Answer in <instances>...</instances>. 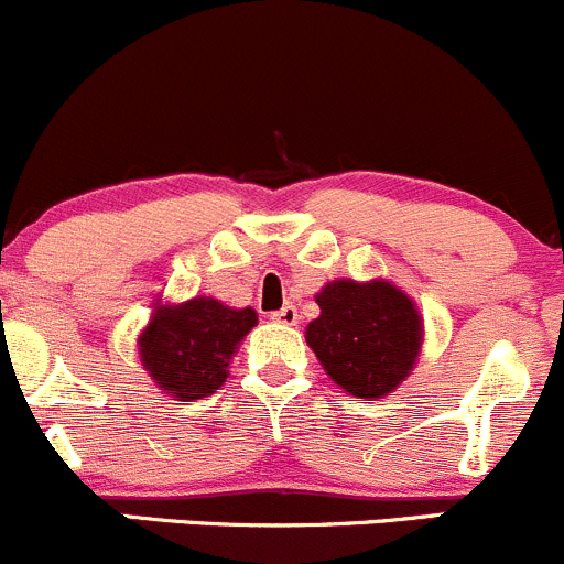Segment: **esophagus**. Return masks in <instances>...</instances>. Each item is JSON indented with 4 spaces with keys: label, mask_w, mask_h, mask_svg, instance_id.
Masks as SVG:
<instances>
[{
    "label": "esophagus",
    "mask_w": 564,
    "mask_h": 564,
    "mask_svg": "<svg viewBox=\"0 0 564 564\" xmlns=\"http://www.w3.org/2000/svg\"><path fill=\"white\" fill-rule=\"evenodd\" d=\"M272 319L281 322V325H294V322H297V308H294V305H283L281 311L272 314Z\"/></svg>",
    "instance_id": "esophagus-1"
}]
</instances>
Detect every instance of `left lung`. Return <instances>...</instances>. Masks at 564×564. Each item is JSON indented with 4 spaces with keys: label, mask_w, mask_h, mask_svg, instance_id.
<instances>
[{
    "label": "left lung",
    "mask_w": 564,
    "mask_h": 564,
    "mask_svg": "<svg viewBox=\"0 0 564 564\" xmlns=\"http://www.w3.org/2000/svg\"><path fill=\"white\" fill-rule=\"evenodd\" d=\"M322 314L305 341L336 386L360 399L391 393L421 349V316L413 300L386 281H333L316 294Z\"/></svg>",
    "instance_id": "1"
}]
</instances>
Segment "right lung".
I'll return each mask as SVG.
<instances>
[{"mask_svg": "<svg viewBox=\"0 0 564 564\" xmlns=\"http://www.w3.org/2000/svg\"><path fill=\"white\" fill-rule=\"evenodd\" d=\"M253 325V308H228L220 300L195 297L156 311L137 344L156 386L178 402H189L226 382L228 360Z\"/></svg>", "mask_w": 564, "mask_h": 564, "instance_id": "obj_1", "label": "right lung"}]
</instances>
